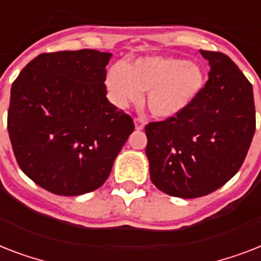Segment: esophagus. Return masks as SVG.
Segmentation results:
<instances>
[{"instance_id":"34e87169","label":"esophagus","mask_w":261,"mask_h":261,"mask_svg":"<svg viewBox=\"0 0 261 261\" xmlns=\"http://www.w3.org/2000/svg\"><path fill=\"white\" fill-rule=\"evenodd\" d=\"M134 123H135V128L137 130H143V127H145V120L142 118H135L134 119Z\"/></svg>"}]
</instances>
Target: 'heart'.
I'll return each mask as SVG.
<instances>
[{
  "label": "heart",
  "mask_w": 261,
  "mask_h": 261,
  "mask_svg": "<svg viewBox=\"0 0 261 261\" xmlns=\"http://www.w3.org/2000/svg\"><path fill=\"white\" fill-rule=\"evenodd\" d=\"M206 84L198 63L169 57H141L128 65L114 63L107 70L106 85L115 106L138 102L146 93L150 114L159 119L181 115L196 100Z\"/></svg>",
  "instance_id": "1"
}]
</instances>
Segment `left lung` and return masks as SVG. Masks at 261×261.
<instances>
[{"label": "left lung", "instance_id": "8db88e82", "mask_svg": "<svg viewBox=\"0 0 261 261\" xmlns=\"http://www.w3.org/2000/svg\"><path fill=\"white\" fill-rule=\"evenodd\" d=\"M208 80L181 115L149 123L150 180L176 198H200L226 184L243 165L255 134L251 83L222 53L200 50Z\"/></svg>", "mask_w": 261, "mask_h": 261}]
</instances>
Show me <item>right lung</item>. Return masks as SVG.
I'll return each mask as SVG.
<instances>
[{
  "mask_svg": "<svg viewBox=\"0 0 261 261\" xmlns=\"http://www.w3.org/2000/svg\"><path fill=\"white\" fill-rule=\"evenodd\" d=\"M108 53L40 54L10 89L8 133L18 167L44 190L77 196L97 190L134 131L106 97Z\"/></svg>",
  "mask_w": 261,
  "mask_h": 261,
  "instance_id": "obj_1",
  "label": "right lung"
}]
</instances>
